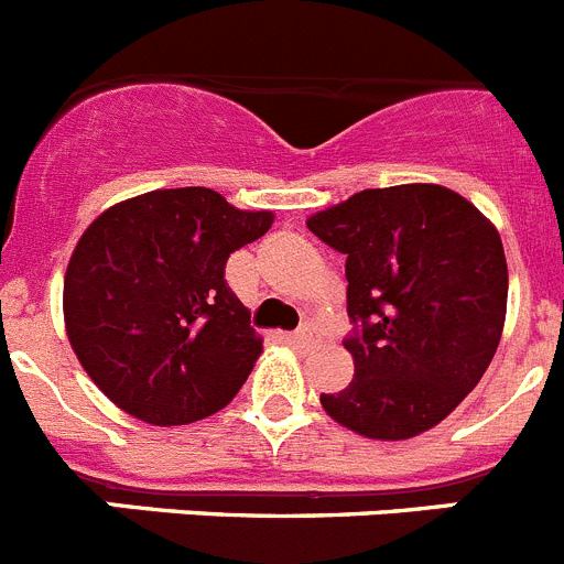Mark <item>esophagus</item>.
Here are the masks:
<instances>
[{"instance_id":"obj_1","label":"esophagus","mask_w":564,"mask_h":564,"mask_svg":"<svg viewBox=\"0 0 564 564\" xmlns=\"http://www.w3.org/2000/svg\"><path fill=\"white\" fill-rule=\"evenodd\" d=\"M316 341H318V338L313 336L311 327H302V330H296V333H291V336H288V344H293V347H313Z\"/></svg>"}]
</instances>
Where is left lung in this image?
Instances as JSON below:
<instances>
[{
	"label": "left lung",
	"instance_id": "left-lung-1",
	"mask_svg": "<svg viewBox=\"0 0 564 564\" xmlns=\"http://www.w3.org/2000/svg\"><path fill=\"white\" fill-rule=\"evenodd\" d=\"M347 253L344 341L350 387L322 395L336 423L370 441H410L455 412L495 358L508 265L486 214L437 183L364 188L307 217Z\"/></svg>",
	"mask_w": 564,
	"mask_h": 564
}]
</instances>
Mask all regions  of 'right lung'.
Returning <instances> with one entry per match:
<instances>
[{"label":"right lung","mask_w":564,"mask_h":564,"mask_svg":"<svg viewBox=\"0 0 564 564\" xmlns=\"http://www.w3.org/2000/svg\"><path fill=\"white\" fill-rule=\"evenodd\" d=\"M271 226V212L203 186L138 194L89 223L64 273V327L118 410L183 426L237 395L262 336L226 285V262Z\"/></svg>","instance_id":"right-lung-1"}]
</instances>
